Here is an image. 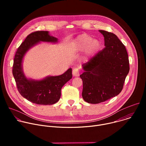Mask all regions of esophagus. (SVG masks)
I'll use <instances>...</instances> for the list:
<instances>
[{
    "instance_id": "obj_1",
    "label": "esophagus",
    "mask_w": 146,
    "mask_h": 146,
    "mask_svg": "<svg viewBox=\"0 0 146 146\" xmlns=\"http://www.w3.org/2000/svg\"><path fill=\"white\" fill-rule=\"evenodd\" d=\"M72 74L73 75V76L75 77H77L79 76V70L77 68H74L73 69V72H72Z\"/></svg>"
}]
</instances>
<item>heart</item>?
Returning <instances> with one entry per match:
<instances>
[{"mask_svg":"<svg viewBox=\"0 0 146 146\" xmlns=\"http://www.w3.org/2000/svg\"><path fill=\"white\" fill-rule=\"evenodd\" d=\"M72 46L77 50H83L86 48V52L90 55L96 52L99 48L100 43L96 40L87 35L82 34L75 38L72 43Z\"/></svg>","mask_w":146,"mask_h":146,"instance_id":"b5f03b06","label":"heart"}]
</instances>
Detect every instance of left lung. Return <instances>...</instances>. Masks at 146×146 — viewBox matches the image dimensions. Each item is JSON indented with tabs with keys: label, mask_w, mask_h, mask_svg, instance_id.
<instances>
[{
	"label": "left lung",
	"mask_w": 146,
	"mask_h": 146,
	"mask_svg": "<svg viewBox=\"0 0 146 146\" xmlns=\"http://www.w3.org/2000/svg\"><path fill=\"white\" fill-rule=\"evenodd\" d=\"M99 31L104 36L105 47L82 65L84 72L80 76L83 84L82 98L92 104L118 95L129 71L128 55L120 40L113 33Z\"/></svg>",
	"instance_id": "left-lung-1"
}]
</instances>
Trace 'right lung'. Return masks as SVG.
Returning <instances> with one entry per match:
<instances>
[{
	"instance_id": "1",
	"label": "right lung",
	"mask_w": 146,
	"mask_h": 146,
	"mask_svg": "<svg viewBox=\"0 0 146 146\" xmlns=\"http://www.w3.org/2000/svg\"><path fill=\"white\" fill-rule=\"evenodd\" d=\"M58 38L51 36L48 31H36L29 34L18 48L14 59L13 74L17 89L24 98L33 103L50 105L60 98L61 89L72 78V69L69 68L64 74L48 76L41 80L28 79L24 74L22 63L25 53L40 41L57 42Z\"/></svg>"
}]
</instances>
